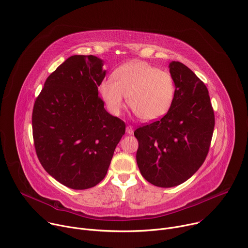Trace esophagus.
Here are the masks:
<instances>
[{"mask_svg": "<svg viewBox=\"0 0 248 248\" xmlns=\"http://www.w3.org/2000/svg\"><path fill=\"white\" fill-rule=\"evenodd\" d=\"M126 132H127V134H129V135H132L133 134V126H131V125H128L127 127H126Z\"/></svg>", "mask_w": 248, "mask_h": 248, "instance_id": "1", "label": "esophagus"}]
</instances>
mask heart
Returning a JSON list of instances; mask_svg holds the SVG:
<instances>
[{
    "label": "heart",
    "mask_w": 248,
    "mask_h": 248,
    "mask_svg": "<svg viewBox=\"0 0 248 248\" xmlns=\"http://www.w3.org/2000/svg\"><path fill=\"white\" fill-rule=\"evenodd\" d=\"M99 92L113 114L124 107V97L134 114L143 121L166 115L175 98V81L170 73L143 61H132L117 68L112 80L105 79Z\"/></svg>",
    "instance_id": "b5f03b06"
}]
</instances>
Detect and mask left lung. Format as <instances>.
Masks as SVG:
<instances>
[{
	"label": "left lung",
	"instance_id": "left-lung-1",
	"mask_svg": "<svg viewBox=\"0 0 248 248\" xmlns=\"http://www.w3.org/2000/svg\"><path fill=\"white\" fill-rule=\"evenodd\" d=\"M170 72L176 93L170 111L159 120L136 129V158L143 177L158 187L189 179L209 153L215 114L208 89L184 64L173 61Z\"/></svg>",
	"mask_w": 248,
	"mask_h": 248
}]
</instances>
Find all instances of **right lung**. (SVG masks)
Instances as JSON below:
<instances>
[{"mask_svg": "<svg viewBox=\"0 0 248 248\" xmlns=\"http://www.w3.org/2000/svg\"><path fill=\"white\" fill-rule=\"evenodd\" d=\"M93 55H74L46 79L32 111V136L43 169L63 185L88 189L106 175L125 123L98 96L105 70Z\"/></svg>", "mask_w": 248, "mask_h": 248, "instance_id": "obj_1", "label": "right lung"}]
</instances>
